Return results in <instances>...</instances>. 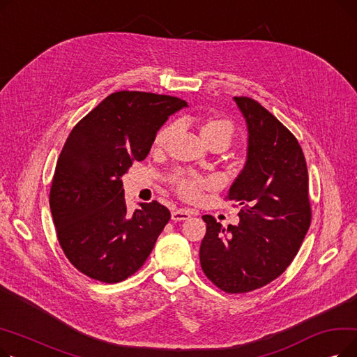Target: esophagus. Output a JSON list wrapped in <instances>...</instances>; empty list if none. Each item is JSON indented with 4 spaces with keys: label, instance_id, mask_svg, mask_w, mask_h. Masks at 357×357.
I'll return each mask as SVG.
<instances>
[{
    "label": "esophagus",
    "instance_id": "34e87169",
    "mask_svg": "<svg viewBox=\"0 0 357 357\" xmlns=\"http://www.w3.org/2000/svg\"><path fill=\"white\" fill-rule=\"evenodd\" d=\"M192 215V213L190 210H176L172 213V220L174 221H183V220H188Z\"/></svg>",
    "mask_w": 357,
    "mask_h": 357
}]
</instances>
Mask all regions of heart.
I'll return each mask as SVG.
<instances>
[{
	"label": "heart",
	"instance_id": "1",
	"mask_svg": "<svg viewBox=\"0 0 357 357\" xmlns=\"http://www.w3.org/2000/svg\"><path fill=\"white\" fill-rule=\"evenodd\" d=\"M198 130L202 140L207 146H211L214 143H221L224 146H229L234 136V126L231 121L222 117H207L198 123ZM174 133L172 126H166L160 128L156 137H155V146L163 147L169 137ZM169 182L172 183L175 191L179 197L188 201L198 199L201 194L207 190H211L214 186V181L210 178L201 176L198 174H190V172H176L171 178Z\"/></svg>",
	"mask_w": 357,
	"mask_h": 357
}]
</instances>
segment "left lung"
Returning a JSON list of instances; mask_svg holds the SVG:
<instances>
[{
    "label": "left lung",
    "mask_w": 357,
    "mask_h": 357,
    "mask_svg": "<svg viewBox=\"0 0 357 357\" xmlns=\"http://www.w3.org/2000/svg\"><path fill=\"white\" fill-rule=\"evenodd\" d=\"M249 130L248 160L226 199L240 222L224 229L213 215L201 248V268L227 294H246L284 273L311 224L308 171L291 131L249 97H234Z\"/></svg>",
    "instance_id": "8db88e82"
}]
</instances>
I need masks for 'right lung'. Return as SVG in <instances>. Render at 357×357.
I'll return each instance as SVG.
<instances>
[{
    "label": "right lung",
    "mask_w": 357,
    "mask_h": 357,
    "mask_svg": "<svg viewBox=\"0 0 357 357\" xmlns=\"http://www.w3.org/2000/svg\"><path fill=\"white\" fill-rule=\"evenodd\" d=\"M185 105L152 92H112L68 136L49 204L65 256L91 279L121 282L152 253L171 211L152 201L127 213L121 176L146 159L160 126Z\"/></svg>",
    "instance_id": "right-lung-1"
}]
</instances>
